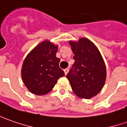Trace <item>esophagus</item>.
I'll list each match as a JSON object with an SVG mask.
<instances>
[{
    "instance_id": "34e87169",
    "label": "esophagus",
    "mask_w": 127,
    "mask_h": 127,
    "mask_svg": "<svg viewBox=\"0 0 127 127\" xmlns=\"http://www.w3.org/2000/svg\"><path fill=\"white\" fill-rule=\"evenodd\" d=\"M68 72H69V69H68V68H67V69H64V72L65 75H66V74H67Z\"/></svg>"
}]
</instances>
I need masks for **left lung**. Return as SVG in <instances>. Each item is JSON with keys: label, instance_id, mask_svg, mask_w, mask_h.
<instances>
[{"label": "left lung", "instance_id": "obj_1", "mask_svg": "<svg viewBox=\"0 0 127 127\" xmlns=\"http://www.w3.org/2000/svg\"><path fill=\"white\" fill-rule=\"evenodd\" d=\"M74 54V63L66 77L74 93L80 98L89 99L103 89L106 68L98 48L89 39L83 38L78 42H69Z\"/></svg>", "mask_w": 127, "mask_h": 127}]
</instances>
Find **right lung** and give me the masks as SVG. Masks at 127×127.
<instances>
[{
	"mask_svg": "<svg viewBox=\"0 0 127 127\" xmlns=\"http://www.w3.org/2000/svg\"><path fill=\"white\" fill-rule=\"evenodd\" d=\"M58 46L43 41L25 58L22 69V78L30 92L45 95L53 89L58 79L64 76L59 67L60 60L56 58Z\"/></svg>",
	"mask_w": 127,
	"mask_h": 127,
	"instance_id": "obj_1",
	"label": "right lung"
}]
</instances>
